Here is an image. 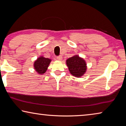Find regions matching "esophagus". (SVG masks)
Listing matches in <instances>:
<instances>
[{"mask_svg": "<svg viewBox=\"0 0 126 126\" xmlns=\"http://www.w3.org/2000/svg\"><path fill=\"white\" fill-rule=\"evenodd\" d=\"M57 59H58V60L61 61L62 59V57L61 55H59V56H58L57 57Z\"/></svg>", "mask_w": 126, "mask_h": 126, "instance_id": "1", "label": "esophagus"}]
</instances>
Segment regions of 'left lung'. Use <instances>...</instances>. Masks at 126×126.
<instances>
[{"label":"left lung","instance_id":"1","mask_svg":"<svg viewBox=\"0 0 126 126\" xmlns=\"http://www.w3.org/2000/svg\"><path fill=\"white\" fill-rule=\"evenodd\" d=\"M66 63L70 73L74 77L82 76L86 71V62L78 55H74L68 59Z\"/></svg>","mask_w":126,"mask_h":126}]
</instances>
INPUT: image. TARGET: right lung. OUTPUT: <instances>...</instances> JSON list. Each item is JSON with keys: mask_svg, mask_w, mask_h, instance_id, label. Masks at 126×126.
Masks as SVG:
<instances>
[{"mask_svg": "<svg viewBox=\"0 0 126 126\" xmlns=\"http://www.w3.org/2000/svg\"><path fill=\"white\" fill-rule=\"evenodd\" d=\"M50 61L51 60L49 58L40 57L37 59V61H35L34 64V69L38 72V73L43 74L47 70V68L49 65Z\"/></svg>", "mask_w": 126, "mask_h": 126, "instance_id": "add662e5", "label": "right lung"}]
</instances>
